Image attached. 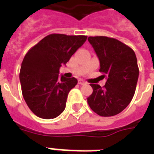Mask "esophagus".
Returning <instances> with one entry per match:
<instances>
[{"label": "esophagus", "instance_id": "1", "mask_svg": "<svg viewBox=\"0 0 154 154\" xmlns=\"http://www.w3.org/2000/svg\"><path fill=\"white\" fill-rule=\"evenodd\" d=\"M78 84H80V85H86V84H87V82L83 80H79L78 81Z\"/></svg>", "mask_w": 154, "mask_h": 154}]
</instances>
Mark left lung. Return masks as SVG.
Listing matches in <instances>:
<instances>
[{
    "mask_svg": "<svg viewBox=\"0 0 154 154\" xmlns=\"http://www.w3.org/2000/svg\"><path fill=\"white\" fill-rule=\"evenodd\" d=\"M89 42L100 60V72L107 77L105 86L91 84L87 98L90 108L102 117L120 113L134 96L139 77L134 51L120 41L108 36H89Z\"/></svg>",
    "mask_w": 154,
    "mask_h": 154,
    "instance_id": "1",
    "label": "left lung"
}]
</instances>
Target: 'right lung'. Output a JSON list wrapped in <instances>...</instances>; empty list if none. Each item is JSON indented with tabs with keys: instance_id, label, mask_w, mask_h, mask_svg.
<instances>
[{
	"instance_id": "right-lung-1",
	"label": "right lung",
	"mask_w": 154,
	"mask_h": 154,
	"mask_svg": "<svg viewBox=\"0 0 154 154\" xmlns=\"http://www.w3.org/2000/svg\"><path fill=\"white\" fill-rule=\"evenodd\" d=\"M87 36L50 34L28 51L23 58L19 80L25 102L34 114L43 119L55 118L65 109L68 94L77 80L59 77Z\"/></svg>"
}]
</instances>
